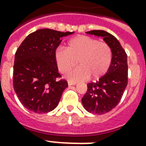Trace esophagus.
Instances as JSON below:
<instances>
[{"label":"esophagus","mask_w":146,"mask_h":146,"mask_svg":"<svg viewBox=\"0 0 146 146\" xmlns=\"http://www.w3.org/2000/svg\"><path fill=\"white\" fill-rule=\"evenodd\" d=\"M76 84V82H73V81H68V84H69V86L75 85Z\"/></svg>","instance_id":"obj_1"}]
</instances>
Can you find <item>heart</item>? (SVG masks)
<instances>
[{
  "label": "heart",
  "instance_id": "b5f03b06",
  "mask_svg": "<svg viewBox=\"0 0 146 146\" xmlns=\"http://www.w3.org/2000/svg\"><path fill=\"white\" fill-rule=\"evenodd\" d=\"M58 69L67 73L77 63L79 66L68 75L73 81L83 80L88 76L97 80L107 73L113 60V51L106 42L90 36L80 35L70 39L66 49L58 48L54 52Z\"/></svg>",
  "mask_w": 146,
  "mask_h": 146
}]
</instances>
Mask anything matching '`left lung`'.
Listing matches in <instances>:
<instances>
[{
    "label": "left lung",
    "mask_w": 146,
    "mask_h": 146,
    "mask_svg": "<svg viewBox=\"0 0 146 146\" xmlns=\"http://www.w3.org/2000/svg\"><path fill=\"white\" fill-rule=\"evenodd\" d=\"M88 34L102 36L113 51V60L106 74L96 82L89 83L82 98L88 112L102 115L118 105L127 85V55L118 40L104 30H92Z\"/></svg>",
    "instance_id": "obj_1"
}]
</instances>
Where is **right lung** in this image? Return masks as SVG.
<instances>
[{"instance_id":"1","label":"right lung","mask_w":146,"mask_h":146,"mask_svg":"<svg viewBox=\"0 0 146 146\" xmlns=\"http://www.w3.org/2000/svg\"><path fill=\"white\" fill-rule=\"evenodd\" d=\"M73 32L40 29L22 42L15 55L13 87L18 98L27 110L36 113H48L56 107L66 80L58 79L54 52L63 36Z\"/></svg>"}]
</instances>
